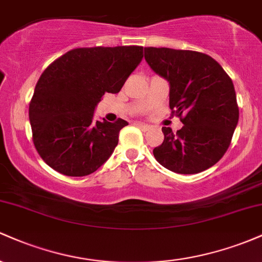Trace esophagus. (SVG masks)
<instances>
[{
	"label": "esophagus",
	"instance_id": "1",
	"mask_svg": "<svg viewBox=\"0 0 262 262\" xmlns=\"http://www.w3.org/2000/svg\"><path fill=\"white\" fill-rule=\"evenodd\" d=\"M135 125H137V127H139L141 130H144V132L149 130V129H150L149 125L148 124H144V123H135Z\"/></svg>",
	"mask_w": 262,
	"mask_h": 262
}]
</instances>
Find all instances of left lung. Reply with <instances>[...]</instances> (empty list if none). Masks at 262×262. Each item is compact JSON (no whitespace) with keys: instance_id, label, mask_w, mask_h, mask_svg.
I'll use <instances>...</instances> for the list:
<instances>
[{"instance_id":"8db88e82","label":"left lung","mask_w":262,"mask_h":262,"mask_svg":"<svg viewBox=\"0 0 262 262\" xmlns=\"http://www.w3.org/2000/svg\"><path fill=\"white\" fill-rule=\"evenodd\" d=\"M152 71L170 83V108L183 127H162L164 141L152 150L172 172L192 175L223 158L239 121L233 81L207 54L170 48H144Z\"/></svg>"}]
</instances>
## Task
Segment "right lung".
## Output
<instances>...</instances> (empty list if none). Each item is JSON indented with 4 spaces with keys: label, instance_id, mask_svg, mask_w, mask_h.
<instances>
[{
    "label": "right lung",
    "instance_id": "obj_1",
    "mask_svg": "<svg viewBox=\"0 0 262 262\" xmlns=\"http://www.w3.org/2000/svg\"><path fill=\"white\" fill-rule=\"evenodd\" d=\"M143 59V47L77 48L52 62L29 103L33 143L52 169L87 176L101 167L128 122L93 121L104 93H118Z\"/></svg>",
    "mask_w": 262,
    "mask_h": 262
}]
</instances>
